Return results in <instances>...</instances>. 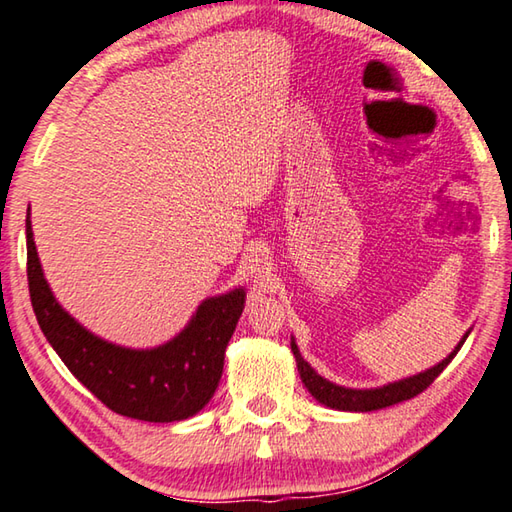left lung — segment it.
<instances>
[{
    "label": "left lung",
    "mask_w": 512,
    "mask_h": 512,
    "mask_svg": "<svg viewBox=\"0 0 512 512\" xmlns=\"http://www.w3.org/2000/svg\"><path fill=\"white\" fill-rule=\"evenodd\" d=\"M468 333H470V329L463 333L459 345L454 347L450 356L443 358L439 365L425 369L416 376L394 380V383H387L383 387H371V389L342 387V385L331 383V380L320 376L318 371H315L309 362L302 358L300 349H297V345H295V338H291V351L295 356L297 371H300L302 383L306 389H309V394L315 398V401L331 407V410H340V412H374V410H383V407H389V405L410 401V398L418 396L423 389L430 387L434 383V378L450 365L454 356H457V351L463 347Z\"/></svg>",
    "instance_id": "obj_1"
}]
</instances>
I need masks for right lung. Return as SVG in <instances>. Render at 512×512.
I'll list each match as a JSON object with an SVG mask.
<instances>
[{
  "label": "right lung",
  "instance_id": "right-lung-1",
  "mask_svg": "<svg viewBox=\"0 0 512 512\" xmlns=\"http://www.w3.org/2000/svg\"><path fill=\"white\" fill-rule=\"evenodd\" d=\"M26 273L37 324L64 365L120 416L174 423L201 412L219 387L226 347L246 302L244 286L203 300L165 345L129 349L94 336L55 300L26 217Z\"/></svg>",
  "mask_w": 512,
  "mask_h": 512
}]
</instances>
